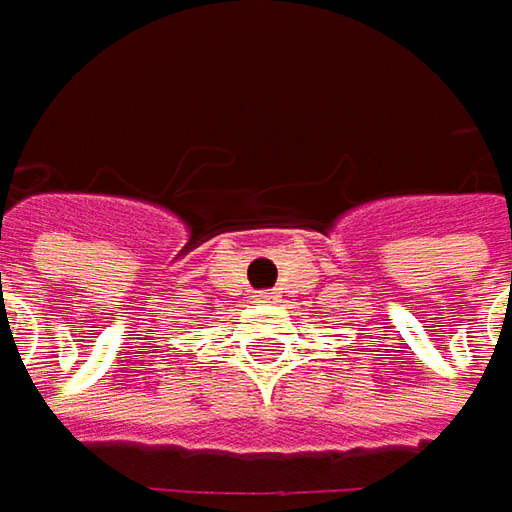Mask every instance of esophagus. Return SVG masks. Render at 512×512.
I'll list each match as a JSON object with an SVG mask.
<instances>
[{
  "instance_id": "obj_1",
  "label": "esophagus",
  "mask_w": 512,
  "mask_h": 512,
  "mask_svg": "<svg viewBox=\"0 0 512 512\" xmlns=\"http://www.w3.org/2000/svg\"><path fill=\"white\" fill-rule=\"evenodd\" d=\"M259 303H276V291H256Z\"/></svg>"
}]
</instances>
